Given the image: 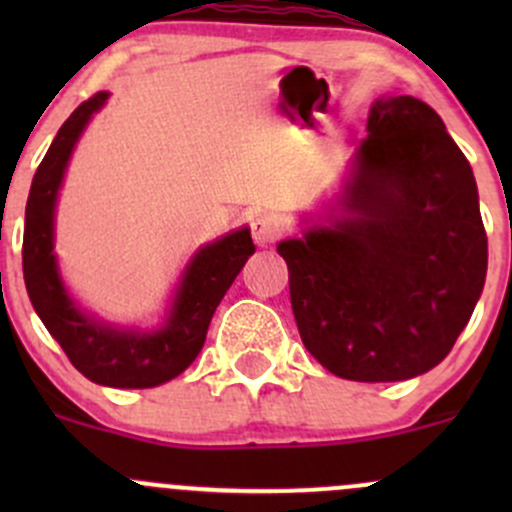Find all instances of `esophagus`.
Returning <instances> with one entry per match:
<instances>
[{"label":"esophagus","mask_w":512,"mask_h":512,"mask_svg":"<svg viewBox=\"0 0 512 512\" xmlns=\"http://www.w3.org/2000/svg\"><path fill=\"white\" fill-rule=\"evenodd\" d=\"M250 232H252V240H255L257 245L265 247V245H272V242L282 235V225L272 213H257L252 215L250 220Z\"/></svg>","instance_id":"esophagus-1"}]
</instances>
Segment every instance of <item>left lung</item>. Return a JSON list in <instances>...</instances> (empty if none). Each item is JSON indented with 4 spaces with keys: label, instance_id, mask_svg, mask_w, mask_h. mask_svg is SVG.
<instances>
[{
    "label": "left lung",
    "instance_id": "left-lung-1",
    "mask_svg": "<svg viewBox=\"0 0 512 512\" xmlns=\"http://www.w3.org/2000/svg\"><path fill=\"white\" fill-rule=\"evenodd\" d=\"M307 352L352 381H404L446 359L471 319L488 237L471 163L414 96L376 101L344 218L277 245Z\"/></svg>",
    "mask_w": 512,
    "mask_h": 512
}]
</instances>
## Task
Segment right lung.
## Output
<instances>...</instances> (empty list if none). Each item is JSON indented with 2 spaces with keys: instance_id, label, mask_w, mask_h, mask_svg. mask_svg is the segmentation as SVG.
I'll return each mask as SVG.
<instances>
[{
  "instance_id": "right-lung-1",
  "label": "right lung",
  "mask_w": 512,
  "mask_h": 512,
  "mask_svg": "<svg viewBox=\"0 0 512 512\" xmlns=\"http://www.w3.org/2000/svg\"><path fill=\"white\" fill-rule=\"evenodd\" d=\"M106 98V91H98L81 103L59 128L36 168L24 220V282L44 327L86 379L113 389H151L175 379L193 364L203 349L220 299L240 275L247 257L255 252V245L245 227L203 247L185 270L173 312L158 332H118L79 312L61 285L56 257L51 252L54 203L74 143Z\"/></svg>"
}]
</instances>
